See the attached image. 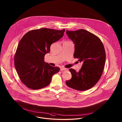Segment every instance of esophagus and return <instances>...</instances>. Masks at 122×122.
I'll return each mask as SVG.
<instances>
[{"label": "esophagus", "mask_w": 122, "mask_h": 122, "mask_svg": "<svg viewBox=\"0 0 122 122\" xmlns=\"http://www.w3.org/2000/svg\"><path fill=\"white\" fill-rule=\"evenodd\" d=\"M67 70V69L64 68H61V69H60L61 71H64V70Z\"/></svg>", "instance_id": "34e87169"}]
</instances>
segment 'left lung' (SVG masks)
Wrapping results in <instances>:
<instances>
[{"label":"left lung","mask_w":122,"mask_h":122,"mask_svg":"<svg viewBox=\"0 0 122 122\" xmlns=\"http://www.w3.org/2000/svg\"><path fill=\"white\" fill-rule=\"evenodd\" d=\"M66 34L75 43L74 58L83 63L79 72L70 69L72 78L66 84L78 91L91 89L97 83L103 71L106 62L104 46L98 37L84 29L67 30Z\"/></svg>","instance_id":"1"}]
</instances>
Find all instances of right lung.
<instances>
[{"mask_svg":"<svg viewBox=\"0 0 122 122\" xmlns=\"http://www.w3.org/2000/svg\"><path fill=\"white\" fill-rule=\"evenodd\" d=\"M65 29L43 28L27 32L20 41L15 55V66L21 82L29 89L38 90L47 86L52 76L60 70L44 61L50 46L64 36Z\"/></svg>","mask_w":122,"mask_h":122,"instance_id":"obj_1","label":"right lung"}]
</instances>
